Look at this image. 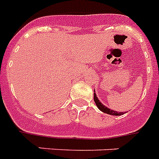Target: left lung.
<instances>
[{"instance_id": "1", "label": "left lung", "mask_w": 159, "mask_h": 159, "mask_svg": "<svg viewBox=\"0 0 159 159\" xmlns=\"http://www.w3.org/2000/svg\"><path fill=\"white\" fill-rule=\"evenodd\" d=\"M94 92H95V90H94ZM94 101H95V104H96V106L99 109L101 110V111L105 112V113H107V114H109V115H113V116H120L123 114V112H117L116 111H112V110L109 109V108H107V107H105L104 105H102L101 102H100V101L98 100L97 96L95 95V93H94Z\"/></svg>"}]
</instances>
